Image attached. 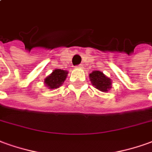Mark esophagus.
<instances>
[{"label": "esophagus", "instance_id": "esophagus-1", "mask_svg": "<svg viewBox=\"0 0 152 152\" xmlns=\"http://www.w3.org/2000/svg\"><path fill=\"white\" fill-rule=\"evenodd\" d=\"M76 67H77L78 69H82L84 67V65L83 64H80V65L76 66Z\"/></svg>", "mask_w": 152, "mask_h": 152}]
</instances>
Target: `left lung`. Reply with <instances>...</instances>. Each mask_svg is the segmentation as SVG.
I'll use <instances>...</instances> for the list:
<instances>
[{
	"label": "left lung",
	"instance_id": "left-lung-1",
	"mask_svg": "<svg viewBox=\"0 0 152 152\" xmlns=\"http://www.w3.org/2000/svg\"><path fill=\"white\" fill-rule=\"evenodd\" d=\"M90 80L93 86L102 92H107L111 88V79L99 71H94L90 74Z\"/></svg>",
	"mask_w": 152,
	"mask_h": 152
}]
</instances>
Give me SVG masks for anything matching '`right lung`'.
Listing matches in <instances>:
<instances>
[{
	"mask_svg": "<svg viewBox=\"0 0 152 152\" xmlns=\"http://www.w3.org/2000/svg\"><path fill=\"white\" fill-rule=\"evenodd\" d=\"M68 72L61 70V69H55L53 72L48 76H47L44 80L45 86L49 89H57L60 87L65 81L66 78L67 76Z\"/></svg>",
	"mask_w": 152,
	"mask_h": 152,
	"instance_id": "add662e5",
	"label": "right lung"
}]
</instances>
